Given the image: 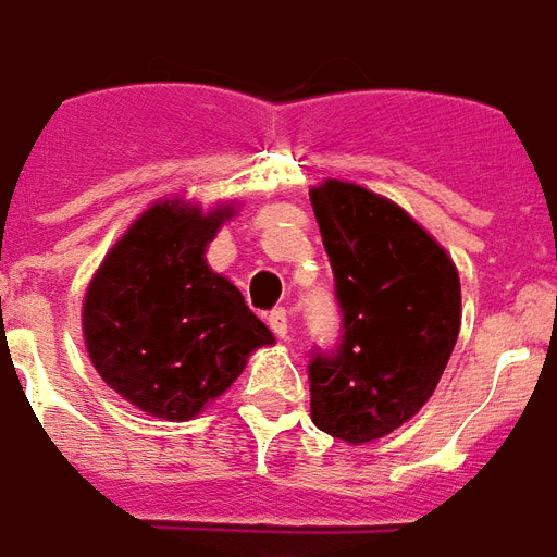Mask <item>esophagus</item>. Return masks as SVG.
Masks as SVG:
<instances>
[{
    "mask_svg": "<svg viewBox=\"0 0 557 557\" xmlns=\"http://www.w3.org/2000/svg\"><path fill=\"white\" fill-rule=\"evenodd\" d=\"M267 325L273 329L275 337H287V332H290V317H287L284 308H275V311L267 313Z\"/></svg>",
    "mask_w": 557,
    "mask_h": 557,
    "instance_id": "obj_1",
    "label": "esophagus"
}]
</instances>
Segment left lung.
Instances as JSON below:
<instances>
[{
    "label": "left lung",
    "instance_id": "left-lung-1",
    "mask_svg": "<svg viewBox=\"0 0 557 557\" xmlns=\"http://www.w3.org/2000/svg\"><path fill=\"white\" fill-rule=\"evenodd\" d=\"M311 205L343 313L337 349L308 363L311 420L358 446L432 399L461 329V278L411 214L361 184L329 178Z\"/></svg>",
    "mask_w": 557,
    "mask_h": 557
}]
</instances>
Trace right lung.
I'll use <instances>...</instances> for the list:
<instances>
[{
    "label": "right lung",
    "instance_id": "add662e5",
    "mask_svg": "<svg viewBox=\"0 0 557 557\" xmlns=\"http://www.w3.org/2000/svg\"><path fill=\"white\" fill-rule=\"evenodd\" d=\"M232 205L154 202L128 225L90 278L82 308L96 373L140 411L194 420L275 343L244 294L205 261Z\"/></svg>",
    "mask_w": 557,
    "mask_h": 557
}]
</instances>
